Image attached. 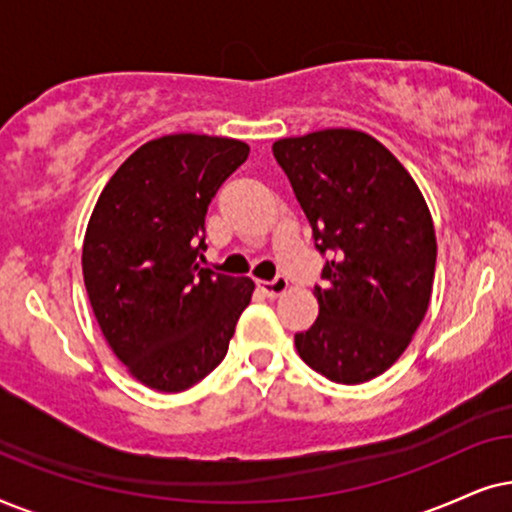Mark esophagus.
I'll return each instance as SVG.
<instances>
[{
	"label": "esophagus",
	"mask_w": 512,
	"mask_h": 512,
	"mask_svg": "<svg viewBox=\"0 0 512 512\" xmlns=\"http://www.w3.org/2000/svg\"><path fill=\"white\" fill-rule=\"evenodd\" d=\"M257 285H260V290H262L267 297H278V295H283L285 290H288V278H285V276H276L274 281H260Z\"/></svg>",
	"instance_id": "1"
}]
</instances>
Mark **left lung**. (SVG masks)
<instances>
[{
    "mask_svg": "<svg viewBox=\"0 0 512 512\" xmlns=\"http://www.w3.org/2000/svg\"><path fill=\"white\" fill-rule=\"evenodd\" d=\"M274 156L325 255L318 318L295 335L297 353L330 381L363 384L403 356L428 311L431 210L403 163L363 131L283 138Z\"/></svg>",
    "mask_w": 512,
    "mask_h": 512,
    "instance_id": "left-lung-1",
    "label": "left lung"
}]
</instances>
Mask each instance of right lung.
I'll return each instance as SVG.
<instances>
[{"mask_svg":"<svg viewBox=\"0 0 512 512\" xmlns=\"http://www.w3.org/2000/svg\"><path fill=\"white\" fill-rule=\"evenodd\" d=\"M241 140H149L109 177L88 220L81 269L93 313L128 372L180 393L227 356L255 283L203 269L206 213L248 159Z\"/></svg>","mask_w":512,"mask_h":512,"instance_id":"1","label":"right lung"}]
</instances>
